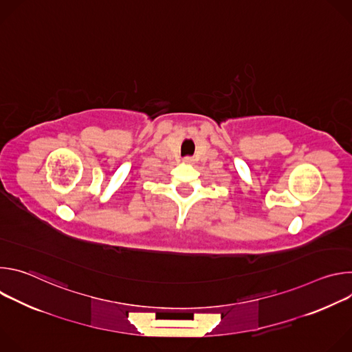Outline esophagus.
Returning <instances> with one entry per match:
<instances>
[{"instance_id":"obj_1","label":"esophagus","mask_w":352,"mask_h":352,"mask_svg":"<svg viewBox=\"0 0 352 352\" xmlns=\"http://www.w3.org/2000/svg\"><path fill=\"white\" fill-rule=\"evenodd\" d=\"M184 162H185V163H192V162H193V159H192V157H189V156H186V157H184Z\"/></svg>"}]
</instances>
